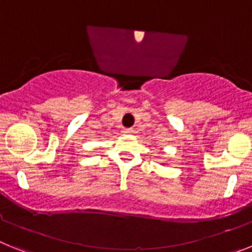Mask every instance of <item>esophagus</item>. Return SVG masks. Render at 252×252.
Returning <instances> with one entry per match:
<instances>
[{"instance_id": "34e87169", "label": "esophagus", "mask_w": 252, "mask_h": 252, "mask_svg": "<svg viewBox=\"0 0 252 252\" xmlns=\"http://www.w3.org/2000/svg\"><path fill=\"white\" fill-rule=\"evenodd\" d=\"M123 133H124V134H132L133 129L132 128H126V129H123Z\"/></svg>"}]
</instances>
